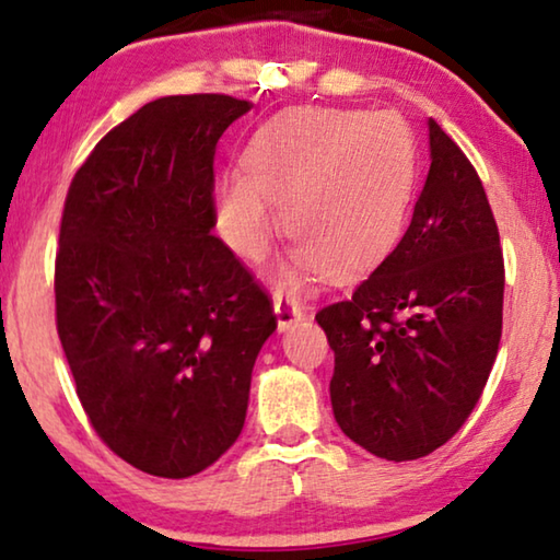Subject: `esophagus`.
<instances>
[{
	"label": "esophagus",
	"instance_id": "34e87169",
	"mask_svg": "<svg viewBox=\"0 0 560 560\" xmlns=\"http://www.w3.org/2000/svg\"><path fill=\"white\" fill-rule=\"evenodd\" d=\"M273 314H277V324H279V331H287L291 324L302 322L304 316V308L302 304L296 302V299H283V296H277L273 299Z\"/></svg>",
	"mask_w": 560,
	"mask_h": 560
}]
</instances>
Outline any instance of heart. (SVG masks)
<instances>
[{
    "label": "heart",
    "instance_id": "obj_1",
    "mask_svg": "<svg viewBox=\"0 0 560 560\" xmlns=\"http://www.w3.org/2000/svg\"><path fill=\"white\" fill-rule=\"evenodd\" d=\"M415 183V138L397 115L302 107L254 132L244 173L221 175L215 229L231 252L261 261L281 229V207L296 241L273 271L277 287H302L324 269L347 277L395 246Z\"/></svg>",
    "mask_w": 560,
    "mask_h": 560
}]
</instances>
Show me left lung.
<instances>
[{"label": "left lung", "mask_w": 560, "mask_h": 560, "mask_svg": "<svg viewBox=\"0 0 560 560\" xmlns=\"http://www.w3.org/2000/svg\"><path fill=\"white\" fill-rule=\"evenodd\" d=\"M412 221L349 302L316 314L334 349V420L366 453L405 463L463 428L503 331V252L486 188L435 120Z\"/></svg>", "instance_id": "1"}]
</instances>
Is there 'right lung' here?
I'll use <instances>...</instances> for the list:
<instances>
[{"mask_svg":"<svg viewBox=\"0 0 560 560\" xmlns=\"http://www.w3.org/2000/svg\"><path fill=\"white\" fill-rule=\"evenodd\" d=\"M252 103L153 100L74 173L55 264L74 389L115 455L190 478L244 430L252 372L277 331L269 296L211 236L213 155Z\"/></svg>","mask_w":560,"mask_h":560,"instance_id":"add662e5","label":"right lung"}]
</instances>
